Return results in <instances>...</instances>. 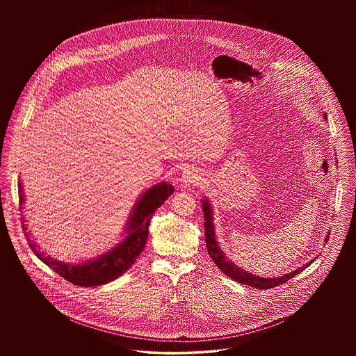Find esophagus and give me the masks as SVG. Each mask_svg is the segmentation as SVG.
Listing matches in <instances>:
<instances>
[{"mask_svg":"<svg viewBox=\"0 0 356 356\" xmlns=\"http://www.w3.org/2000/svg\"><path fill=\"white\" fill-rule=\"evenodd\" d=\"M200 180H202L200 173L195 168H186L180 177V183L184 186H197Z\"/></svg>","mask_w":356,"mask_h":356,"instance_id":"34e87169","label":"esophagus"}]
</instances>
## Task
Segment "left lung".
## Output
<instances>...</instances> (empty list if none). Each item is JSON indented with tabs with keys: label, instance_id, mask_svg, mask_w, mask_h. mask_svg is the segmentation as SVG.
<instances>
[{
	"label": "left lung",
	"instance_id": "obj_1",
	"mask_svg": "<svg viewBox=\"0 0 356 356\" xmlns=\"http://www.w3.org/2000/svg\"><path fill=\"white\" fill-rule=\"evenodd\" d=\"M324 118L325 113H324ZM203 212H204V229H205V243H207V250L208 254L212 257V260L215 261V264L220 268L222 273H225L227 276H229L231 279H234L235 282H238L241 284L250 286V287L257 288V289H268V288L277 287L283 283L288 282L289 279H292L295 275L305 271L308 266L312 264L314 260L308 261L305 266L296 268L295 271H291L287 275L279 276V277H260L254 273H250L248 271L241 270L240 267H237L236 264H234L231 260H228V257H225V254L221 251L219 247V243L216 240L215 235V224H213V211L209 202L205 199L203 200ZM325 243L328 241V235L324 237Z\"/></svg>",
	"mask_w": 356,
	"mask_h": 356
}]
</instances>
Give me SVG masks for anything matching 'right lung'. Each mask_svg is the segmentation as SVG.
<instances>
[{
    "label": "right lung",
    "mask_w": 356,
    "mask_h": 356,
    "mask_svg": "<svg viewBox=\"0 0 356 356\" xmlns=\"http://www.w3.org/2000/svg\"><path fill=\"white\" fill-rule=\"evenodd\" d=\"M173 193V186L168 183H159L147 189L135 204L132 215L125 228V237L108 252L100 254L92 260H86L80 264H69L45 256L37 248V244L29 237V232H25L29 247L34 254L44 261L53 271L67 279L70 283L81 287H97L106 284L120 277L124 272L128 271L136 261L138 254L145 248L148 238V227L154 211L164 204ZM24 189L18 183V197L19 204L25 202ZM24 221V219H22ZM22 228L26 227L22 224Z\"/></svg>",
    "instance_id": "add662e5"
}]
</instances>
